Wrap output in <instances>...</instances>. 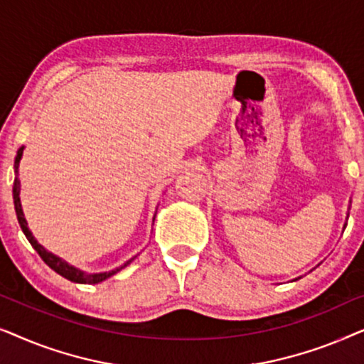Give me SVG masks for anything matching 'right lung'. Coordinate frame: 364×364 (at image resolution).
<instances>
[{
    "mask_svg": "<svg viewBox=\"0 0 364 364\" xmlns=\"http://www.w3.org/2000/svg\"><path fill=\"white\" fill-rule=\"evenodd\" d=\"M23 149L21 147L16 154V159H14V172H16V177H14V183H13V198H14V210H16V217H18V222L19 225H21V230L24 235H26V238L29 240V243H31L34 250H36L39 253V257L43 258V262L46 263V265L49 268H53L54 272L59 273V275L68 278L69 282H74V283H87V285H94V283H101L104 280H107L109 277H112L114 273L121 272L124 267H127L129 263H131L134 258H131V260H127L124 265H121L119 268H116V270H111V272H102V273H86L82 270H79V268L69 265L68 262L61 260V258L53 255L51 252H48L46 248H44L43 245H39L36 238L33 237L31 230L28 228V222L26 218H24V213H23V208H21V200H19V191H21V186H19V178H18V166H19V161H21V156H23Z\"/></svg>",
    "mask_w": 364,
    "mask_h": 364,
    "instance_id": "1",
    "label": "right lung"
}]
</instances>
